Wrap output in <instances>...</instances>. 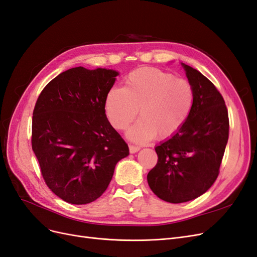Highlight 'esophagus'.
Returning <instances> with one entry per match:
<instances>
[{"label": "esophagus", "mask_w": 257, "mask_h": 257, "mask_svg": "<svg viewBox=\"0 0 257 257\" xmlns=\"http://www.w3.org/2000/svg\"><path fill=\"white\" fill-rule=\"evenodd\" d=\"M141 150V147L138 146H134V145H130V152L131 153H136Z\"/></svg>", "instance_id": "esophagus-1"}]
</instances>
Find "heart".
<instances>
[{"mask_svg":"<svg viewBox=\"0 0 257 257\" xmlns=\"http://www.w3.org/2000/svg\"><path fill=\"white\" fill-rule=\"evenodd\" d=\"M193 105L191 83L159 68L131 72L124 88H111L105 98L107 118L115 130H125L139 111L142 118L127 131L136 143L174 136L188 121Z\"/></svg>","mask_w":257,"mask_h":257,"instance_id":"obj_1","label":"heart"}]
</instances>
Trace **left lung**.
Masks as SVG:
<instances>
[{"instance_id":"left-lung-1","label":"left lung","mask_w":257,"mask_h":257,"mask_svg":"<svg viewBox=\"0 0 257 257\" xmlns=\"http://www.w3.org/2000/svg\"><path fill=\"white\" fill-rule=\"evenodd\" d=\"M194 91V105L181 130L155 147L158 163L147 176L159 198L179 204L195 199L216 180L228 141L229 120L224 98L197 69L183 64Z\"/></svg>"}]
</instances>
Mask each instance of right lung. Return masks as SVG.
I'll return each mask as SVG.
<instances>
[{
	"instance_id": "right-lung-1",
	"label": "right lung",
	"mask_w": 257,
	"mask_h": 257,
	"mask_svg": "<svg viewBox=\"0 0 257 257\" xmlns=\"http://www.w3.org/2000/svg\"><path fill=\"white\" fill-rule=\"evenodd\" d=\"M119 73L74 67L53 78L33 110L32 149L48 188L85 205L106 191L128 146L108 121L105 98Z\"/></svg>"
}]
</instances>
